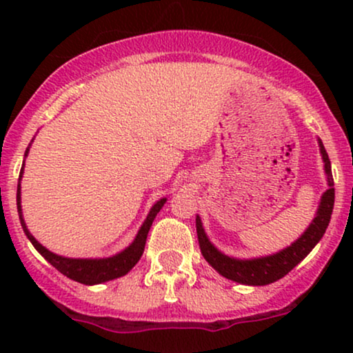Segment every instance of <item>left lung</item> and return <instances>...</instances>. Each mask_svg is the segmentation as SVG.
<instances>
[{"label":"left lung","mask_w":353,"mask_h":353,"mask_svg":"<svg viewBox=\"0 0 353 353\" xmlns=\"http://www.w3.org/2000/svg\"><path fill=\"white\" fill-rule=\"evenodd\" d=\"M320 154L325 163V174L327 182H329V189L323 192L322 199H320V205L315 214L314 221L309 225V229L302 234L292 245L287 249L281 250V252L274 255H267V257L250 259V261H239V259L228 257L210 244V241L205 236L204 228H202L201 217H196V228H197V239H199L201 252L204 255L205 261L209 262L219 274L224 275L225 279L230 281L245 283V285H267L272 283L283 275H287L294 269L299 262L309 255V252L317 245V242L323 237L325 229L329 228L332 210H334V201H335V189H334V177H332L330 169V159L327 154L325 148H323L322 141H319Z\"/></svg>","instance_id":"1"}]
</instances>
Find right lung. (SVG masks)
I'll return each instance as SVG.
<instances>
[{"mask_svg": "<svg viewBox=\"0 0 353 353\" xmlns=\"http://www.w3.org/2000/svg\"><path fill=\"white\" fill-rule=\"evenodd\" d=\"M24 156H28V149ZM23 168H21V172H19V177L23 176ZM16 202H18L19 221H21L23 230L28 236V239L31 241V244L34 245V249L38 250V252L41 254L52 267H56L61 274L66 275V277H70L72 281L79 283H86V285H94V283L108 282V281H112V279L123 277V275L128 274L129 270L137 264V261H139L141 255L144 252L145 239H148V232L149 229H151L152 221L156 219L157 212L163 209L165 199L157 201L156 204L152 205V209L149 210L148 217H145L144 224L141 225L139 232H137L136 239L132 241V244L129 245L128 249H124L123 252L112 255V257H108V259H68V257H61V255L50 252V250L39 244V242L31 236L30 230L26 229V224H24L23 216H21V192H19V185H18V194H16Z\"/></svg>", "mask_w": 353, "mask_h": 353, "instance_id": "1", "label": "right lung"}]
</instances>
